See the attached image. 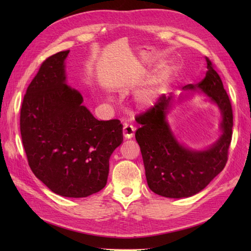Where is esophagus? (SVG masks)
<instances>
[{
  "label": "esophagus",
  "mask_w": 251,
  "mask_h": 251,
  "mask_svg": "<svg viewBox=\"0 0 251 251\" xmlns=\"http://www.w3.org/2000/svg\"><path fill=\"white\" fill-rule=\"evenodd\" d=\"M123 135H124L125 139H130L135 135V127L125 123L124 126H123Z\"/></svg>",
  "instance_id": "1"
}]
</instances>
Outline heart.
Wrapping results in <instances>:
<instances>
[{"label": "heart", "mask_w": 251, "mask_h": 251, "mask_svg": "<svg viewBox=\"0 0 251 251\" xmlns=\"http://www.w3.org/2000/svg\"><path fill=\"white\" fill-rule=\"evenodd\" d=\"M140 101L142 103H148L149 101H150V94H148V93L142 94L140 96Z\"/></svg>", "instance_id": "b5f03b06"}]
</instances>
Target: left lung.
<instances>
[{
  "label": "left lung",
  "instance_id": "left-lung-1",
  "mask_svg": "<svg viewBox=\"0 0 251 251\" xmlns=\"http://www.w3.org/2000/svg\"><path fill=\"white\" fill-rule=\"evenodd\" d=\"M206 61V76L195 86L189 84L183 89L199 88L219 106L223 132L214 146L204 151H194L177 141L166 122L172 95H162L155 104L136 117L140 124L136 140L142 154L148 185L157 195L169 199L195 195L222 172L227 162L232 140V105L214 65L207 57Z\"/></svg>",
  "mask_w": 251,
  "mask_h": 251
}]
</instances>
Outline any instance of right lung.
<instances>
[{"label":"right lung","mask_w":251,"mask_h":251,"mask_svg":"<svg viewBox=\"0 0 251 251\" xmlns=\"http://www.w3.org/2000/svg\"><path fill=\"white\" fill-rule=\"evenodd\" d=\"M59 51L42 62L20 109V134L32 173L54 193L86 197L102 190L111 154L123 141L119 120L98 121L66 84Z\"/></svg>","instance_id":"right-lung-1"}]
</instances>
